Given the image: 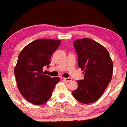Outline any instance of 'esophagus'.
<instances>
[{
    "label": "esophagus",
    "mask_w": 127,
    "mask_h": 127,
    "mask_svg": "<svg viewBox=\"0 0 127 127\" xmlns=\"http://www.w3.org/2000/svg\"><path fill=\"white\" fill-rule=\"evenodd\" d=\"M63 79L65 81H66V82H71V81L72 80L71 78H69V77H68V78H64Z\"/></svg>",
    "instance_id": "esophagus-1"
}]
</instances>
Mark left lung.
Listing matches in <instances>:
<instances>
[{
  "label": "left lung",
  "mask_w": 127,
  "mask_h": 127,
  "mask_svg": "<svg viewBox=\"0 0 127 127\" xmlns=\"http://www.w3.org/2000/svg\"><path fill=\"white\" fill-rule=\"evenodd\" d=\"M73 45L84 78L77 81L78 88L72 94L82 103H92L102 96L111 80L113 61L108 50L91 38L76 40Z\"/></svg>",
  "instance_id": "1"
}]
</instances>
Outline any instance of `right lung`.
<instances>
[{
    "label": "right lung",
    "instance_id": "add662e5",
    "mask_svg": "<svg viewBox=\"0 0 127 127\" xmlns=\"http://www.w3.org/2000/svg\"><path fill=\"white\" fill-rule=\"evenodd\" d=\"M60 44L59 40H36L27 45L19 54L14 75L19 92L31 103H45L60 81L59 77L51 78L43 72L44 66L49 67L51 56Z\"/></svg>",
    "mask_w": 127,
    "mask_h": 127
}]
</instances>
